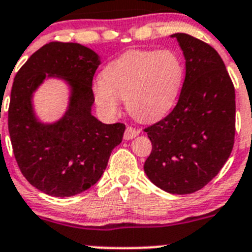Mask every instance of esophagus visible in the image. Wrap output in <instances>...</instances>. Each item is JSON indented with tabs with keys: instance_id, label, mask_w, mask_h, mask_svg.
Returning a JSON list of instances; mask_svg holds the SVG:
<instances>
[{
	"instance_id": "esophagus-1",
	"label": "esophagus",
	"mask_w": 252,
	"mask_h": 252,
	"mask_svg": "<svg viewBox=\"0 0 252 252\" xmlns=\"http://www.w3.org/2000/svg\"><path fill=\"white\" fill-rule=\"evenodd\" d=\"M138 134H139V131H138L137 129L133 128V126H126V131H124V139L130 140L133 139V138L137 137Z\"/></svg>"
}]
</instances>
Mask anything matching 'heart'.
<instances>
[{
  "label": "heart",
  "instance_id": "obj_1",
  "mask_svg": "<svg viewBox=\"0 0 252 252\" xmlns=\"http://www.w3.org/2000/svg\"><path fill=\"white\" fill-rule=\"evenodd\" d=\"M185 81V66L173 50H131L106 65L103 79L93 84L99 112L119 114L122 99L131 117L157 121L176 105Z\"/></svg>",
  "mask_w": 252,
  "mask_h": 252
}]
</instances>
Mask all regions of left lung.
Listing matches in <instances>:
<instances>
[{
    "mask_svg": "<svg viewBox=\"0 0 252 252\" xmlns=\"http://www.w3.org/2000/svg\"><path fill=\"white\" fill-rule=\"evenodd\" d=\"M186 60L182 92L174 109L146 129L152 153L144 172L173 194L205 187L230 157L235 139V89L214 47L187 33H173Z\"/></svg>",
    "mask_w": 252,
    "mask_h": 252,
    "instance_id": "obj_1",
    "label": "left lung"
}]
</instances>
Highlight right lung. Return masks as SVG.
Returning <instances> with one entry per match:
<instances>
[{
  "mask_svg": "<svg viewBox=\"0 0 252 252\" xmlns=\"http://www.w3.org/2000/svg\"><path fill=\"white\" fill-rule=\"evenodd\" d=\"M100 56L74 42H50L16 74L8 108L13 154L29 182L54 197H71L100 180L126 126L104 124L92 114V81ZM49 78L61 80L69 96L64 114L42 122L33 105L35 92Z\"/></svg>",
  "mask_w": 252,
  "mask_h": 252,
  "instance_id": "obj_1",
  "label": "right lung"
}]
</instances>
